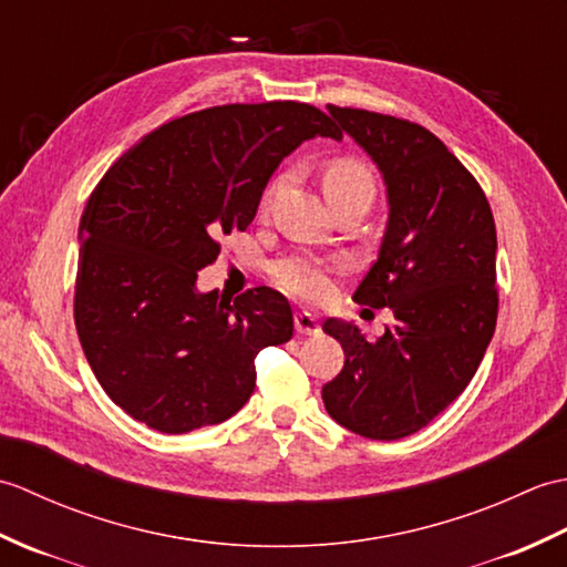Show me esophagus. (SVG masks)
<instances>
[{"label": "esophagus", "instance_id": "esophagus-1", "mask_svg": "<svg viewBox=\"0 0 567 567\" xmlns=\"http://www.w3.org/2000/svg\"><path fill=\"white\" fill-rule=\"evenodd\" d=\"M295 329L302 336H317L321 331L319 319L315 315H309V311H299V315H295Z\"/></svg>", "mask_w": 567, "mask_h": 567}]
</instances>
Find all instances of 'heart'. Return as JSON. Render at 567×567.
<instances>
[{
	"label": "heart",
	"mask_w": 567,
	"mask_h": 567,
	"mask_svg": "<svg viewBox=\"0 0 567 567\" xmlns=\"http://www.w3.org/2000/svg\"><path fill=\"white\" fill-rule=\"evenodd\" d=\"M372 189H375V185H372L370 171L355 161H336L327 175H323V195H327L329 202L351 195V192H365V195L372 197ZM275 277L282 290L302 299H311V302L327 299L333 287L329 265L309 256H292L277 262Z\"/></svg>",
	"instance_id": "1"
}]
</instances>
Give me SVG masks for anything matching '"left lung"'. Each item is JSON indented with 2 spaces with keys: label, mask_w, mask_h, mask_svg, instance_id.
<instances>
[{
  "label": "left lung",
  "mask_w": 567,
  "mask_h": 567,
  "mask_svg": "<svg viewBox=\"0 0 567 567\" xmlns=\"http://www.w3.org/2000/svg\"><path fill=\"white\" fill-rule=\"evenodd\" d=\"M329 114L378 165L388 226L353 299L394 315L378 341L327 319L343 370L321 388L333 421L375 441L424 429L467 382L497 323V231L485 192L424 126L329 104Z\"/></svg>",
  "instance_id": "left-lung-1"
}]
</instances>
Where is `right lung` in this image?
Wrapping results in <instances>:
<instances>
[{
    "label": "right lung",
    "mask_w": 567,
    "mask_h": 567,
    "mask_svg": "<svg viewBox=\"0 0 567 567\" xmlns=\"http://www.w3.org/2000/svg\"><path fill=\"white\" fill-rule=\"evenodd\" d=\"M339 141L311 104H226L155 128L94 187L80 219L75 327L112 402L161 431L234 416L256 355L292 339L290 302L256 287L199 292L216 238L246 231L275 167L305 141Z\"/></svg>",
    "instance_id": "right-lung-1"
}]
</instances>
